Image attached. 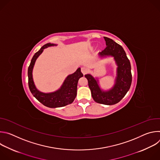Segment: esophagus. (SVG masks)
Wrapping results in <instances>:
<instances>
[{"mask_svg":"<svg viewBox=\"0 0 160 160\" xmlns=\"http://www.w3.org/2000/svg\"><path fill=\"white\" fill-rule=\"evenodd\" d=\"M81 72L83 75H85L88 72V69L85 67H82L81 68Z\"/></svg>","mask_w":160,"mask_h":160,"instance_id":"esophagus-1","label":"esophagus"}]
</instances>
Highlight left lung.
<instances>
[{
	"label": "left lung",
	"mask_w": 160,
	"mask_h": 160,
	"mask_svg": "<svg viewBox=\"0 0 160 160\" xmlns=\"http://www.w3.org/2000/svg\"><path fill=\"white\" fill-rule=\"evenodd\" d=\"M106 47L99 53L101 57L111 56L114 57L118 66L115 83L111 89L104 91L101 89L98 80L92 75L87 74L85 77L88 80V85L93 99L98 103L112 105L119 102L127 93L132 83L131 65L125 51L120 45L112 39L104 37Z\"/></svg>",
	"instance_id": "obj_1"
}]
</instances>
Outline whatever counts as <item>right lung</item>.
I'll return each mask as SVG.
<instances>
[{
	"label": "right lung",
	"instance_id": "1",
	"mask_svg": "<svg viewBox=\"0 0 160 160\" xmlns=\"http://www.w3.org/2000/svg\"><path fill=\"white\" fill-rule=\"evenodd\" d=\"M54 45H56L51 43L44 45L33 56L28 70V86L33 96L42 104L49 108H59L73 102L77 96L78 80L83 75L79 68L74 73L68 75L66 77L61 88L55 92L43 93L37 90L34 84L32 77V71L35 61L42 54L44 49L50 46H54Z\"/></svg>",
	"mask_w": 160,
	"mask_h": 160
}]
</instances>
